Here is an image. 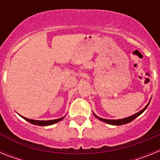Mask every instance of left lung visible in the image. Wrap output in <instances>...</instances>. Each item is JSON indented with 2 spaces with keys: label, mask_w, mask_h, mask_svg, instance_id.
Here are the masks:
<instances>
[{
  "label": "left lung",
  "mask_w": 160,
  "mask_h": 160,
  "mask_svg": "<svg viewBox=\"0 0 160 160\" xmlns=\"http://www.w3.org/2000/svg\"><path fill=\"white\" fill-rule=\"evenodd\" d=\"M148 107V106H147V107H145V108L142 109V111H139V112H138V113H137V114H134V115H132V116L128 117V118H122V119H117V120L105 119V118H99V117L96 116L95 114H94V116H95L97 118H98V119H99V120H101V121H102V122H107V123H109V124H111V125H116V126L123 125V124H127V123H128V122H131L132 120H134L135 118H137V117H138V115H140V114H142V113L143 112V111H145V110H146L147 107Z\"/></svg>",
  "instance_id": "1"
}]
</instances>
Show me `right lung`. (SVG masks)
<instances>
[{
    "label": "right lung",
    "mask_w": 160,
    "mask_h": 160,
    "mask_svg": "<svg viewBox=\"0 0 160 160\" xmlns=\"http://www.w3.org/2000/svg\"><path fill=\"white\" fill-rule=\"evenodd\" d=\"M26 121L29 122L30 123L34 124V125H38V126H49V125H52L53 123H56V122H59L61 120H62L64 118H58V119H53V120H48V121H38V120H32V119H29L27 118H24Z\"/></svg>",
    "instance_id": "add662e5"
}]
</instances>
